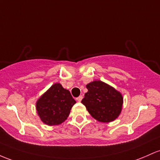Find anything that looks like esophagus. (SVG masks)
<instances>
[{
	"label": "esophagus",
	"mask_w": 160,
	"mask_h": 160,
	"mask_svg": "<svg viewBox=\"0 0 160 160\" xmlns=\"http://www.w3.org/2000/svg\"><path fill=\"white\" fill-rule=\"evenodd\" d=\"M82 99H83V96H79V97L77 98V102H81Z\"/></svg>",
	"instance_id": "34e87169"
}]
</instances>
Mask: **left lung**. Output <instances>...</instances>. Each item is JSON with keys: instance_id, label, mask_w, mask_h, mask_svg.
I'll list each match as a JSON object with an SVG mask.
<instances>
[{"instance_id": "8db88e82", "label": "left lung", "mask_w": 160, "mask_h": 160, "mask_svg": "<svg viewBox=\"0 0 160 160\" xmlns=\"http://www.w3.org/2000/svg\"><path fill=\"white\" fill-rule=\"evenodd\" d=\"M88 92L81 102L91 116L100 122L108 123L116 119L122 109L123 97L118 91L100 80L87 85Z\"/></svg>"}]
</instances>
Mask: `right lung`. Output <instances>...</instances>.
Here are the masks:
<instances>
[{"label":"right lung","instance_id":"1","mask_svg":"<svg viewBox=\"0 0 160 160\" xmlns=\"http://www.w3.org/2000/svg\"><path fill=\"white\" fill-rule=\"evenodd\" d=\"M75 103L69 90L60 83H54L38 99L36 110L45 124L58 125L68 118Z\"/></svg>","mask_w":160,"mask_h":160}]
</instances>
